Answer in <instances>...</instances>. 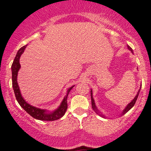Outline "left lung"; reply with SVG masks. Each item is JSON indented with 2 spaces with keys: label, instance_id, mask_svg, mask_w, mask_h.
<instances>
[{
  "label": "left lung",
  "instance_id": "8db88e82",
  "mask_svg": "<svg viewBox=\"0 0 151 151\" xmlns=\"http://www.w3.org/2000/svg\"><path fill=\"white\" fill-rule=\"evenodd\" d=\"M128 49H129V50H130V51H132V49L131 48V47H129V46H128ZM139 91H140V89L139 90V91H138L137 94V96H135V98L133 100H132V101H131V102L129 103V104L127 105V106H126V108H125V109H124V110H123V112L122 115H124L125 113H126V112H127L128 111H129V110H130L131 109H132V107H133L134 105V104H135V103H136L137 99L138 96H139ZM91 104H92V107H93V110H95V112H96V113H97V114H99V115H101V116L104 117V115H103L102 114H99V110H98V109H96V107L95 102H94V100H93V93H92V91H91Z\"/></svg>",
  "mask_w": 151,
  "mask_h": 151
}]
</instances>
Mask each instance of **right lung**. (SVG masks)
<instances>
[{
	"mask_svg": "<svg viewBox=\"0 0 151 151\" xmlns=\"http://www.w3.org/2000/svg\"><path fill=\"white\" fill-rule=\"evenodd\" d=\"M25 47H26V46H24L21 47V48L18 50L17 53L16 55V57H15L12 66V87H13L14 92L17 101H18L19 105L28 112L29 115H31L33 118H36V119L40 120V121H52L58 120L59 118H62V117L64 115L67 108H68V105H67V97H68V93H69V91L72 89V88L74 86L71 87V88L68 90V91H67V95L65 96V98L63 99L60 106H59L58 109H56L55 111H54L52 113H46V111L44 110V109L35 107V106H31V105L28 104L22 97L20 91H19V86H18L17 81V77L18 71H19V69L20 68L19 58H20L21 55L23 53Z\"/></svg>",
	"mask_w": 151,
	"mask_h": 151,
	"instance_id": "obj_1",
	"label": "right lung"
}]
</instances>
